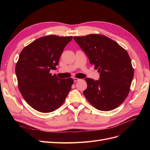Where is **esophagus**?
Returning <instances> with one entry per match:
<instances>
[{
    "mask_svg": "<svg viewBox=\"0 0 150 150\" xmlns=\"http://www.w3.org/2000/svg\"><path fill=\"white\" fill-rule=\"evenodd\" d=\"M73 80H74V82H77V81H78L79 80H80V79L77 78H74Z\"/></svg>",
    "mask_w": 150,
    "mask_h": 150,
    "instance_id": "1",
    "label": "esophagus"
}]
</instances>
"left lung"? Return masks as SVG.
<instances>
[{
    "mask_svg": "<svg viewBox=\"0 0 150 150\" xmlns=\"http://www.w3.org/2000/svg\"><path fill=\"white\" fill-rule=\"evenodd\" d=\"M88 56L91 64L100 72L99 80L86 78L84 95L100 111L118 107L128 96L134 76L129 54L115 40L101 34L74 37Z\"/></svg>",
    "mask_w": 150,
    "mask_h": 150,
    "instance_id": "1",
    "label": "left lung"
}]
</instances>
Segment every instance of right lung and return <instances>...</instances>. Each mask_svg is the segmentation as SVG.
Instances as JSON below:
<instances>
[{"instance_id":"right-lung-1","label":"right lung","mask_w":150,"mask_h":150,"mask_svg":"<svg viewBox=\"0 0 150 150\" xmlns=\"http://www.w3.org/2000/svg\"><path fill=\"white\" fill-rule=\"evenodd\" d=\"M72 36L49 35L38 38L22 50L16 66L19 89L25 101L41 112L59 108L74 83L72 78L52 75L65 46Z\"/></svg>"}]
</instances>
